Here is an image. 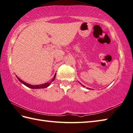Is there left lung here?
<instances>
[{
    "label": "left lung",
    "instance_id": "8db88e82",
    "mask_svg": "<svg viewBox=\"0 0 133 133\" xmlns=\"http://www.w3.org/2000/svg\"><path fill=\"white\" fill-rule=\"evenodd\" d=\"M82 86H83V87H85V86H83V85H82ZM87 89H89V88H87Z\"/></svg>",
    "mask_w": 133,
    "mask_h": 133
}]
</instances>
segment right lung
<instances>
[{
    "mask_svg": "<svg viewBox=\"0 0 133 133\" xmlns=\"http://www.w3.org/2000/svg\"><path fill=\"white\" fill-rule=\"evenodd\" d=\"M56 74L54 75V76L53 77V78L51 80V82H52L54 81L55 79V77H56ZM17 78L19 80V81L22 83V84H24L25 86H26L27 87H29V88H31V89H43V88H46L48 86H49L51 84V82H48V83H44V84H39V85H31V84H28L26 83H25L24 81H22L21 79H20L19 78H18V77H17Z\"/></svg>",
    "mask_w": 133,
    "mask_h": 133,
    "instance_id": "add662e5",
    "label": "right lung"
}]
</instances>
